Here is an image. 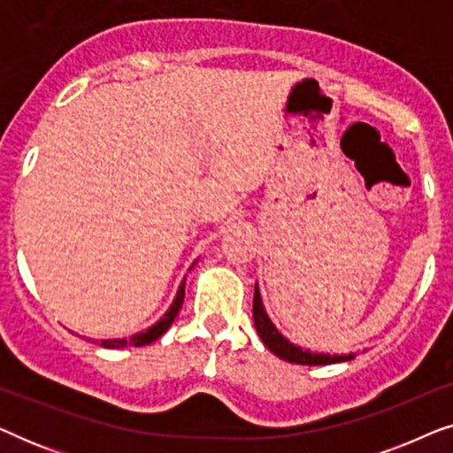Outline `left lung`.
<instances>
[{
  "mask_svg": "<svg viewBox=\"0 0 453 453\" xmlns=\"http://www.w3.org/2000/svg\"><path fill=\"white\" fill-rule=\"evenodd\" d=\"M253 324H256V330L262 338V342L268 346L270 352H274L276 357L284 358L288 363L296 365H332V363H344L355 358V355H327V352H311L301 349L290 342L288 338H284L278 327L272 324V319L265 313V307L262 303V295H259V287L256 282V293H253Z\"/></svg>",
  "mask_w": 453,
  "mask_h": 453,
  "instance_id": "1",
  "label": "left lung"
}]
</instances>
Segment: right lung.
Listing matches in <instances>:
<instances>
[{"label":"right lung","instance_id":"1","mask_svg":"<svg viewBox=\"0 0 453 453\" xmlns=\"http://www.w3.org/2000/svg\"><path fill=\"white\" fill-rule=\"evenodd\" d=\"M183 296H185V282H181V287H179V290H177L175 301H173V305L166 309L165 315L157 321V324L148 327L146 332L134 334L132 338L101 340V346H104V349H123V346H146V344L154 342V340H158L166 330H169L173 321H175L179 309H181V305H183Z\"/></svg>","mask_w":453,"mask_h":453}]
</instances>
